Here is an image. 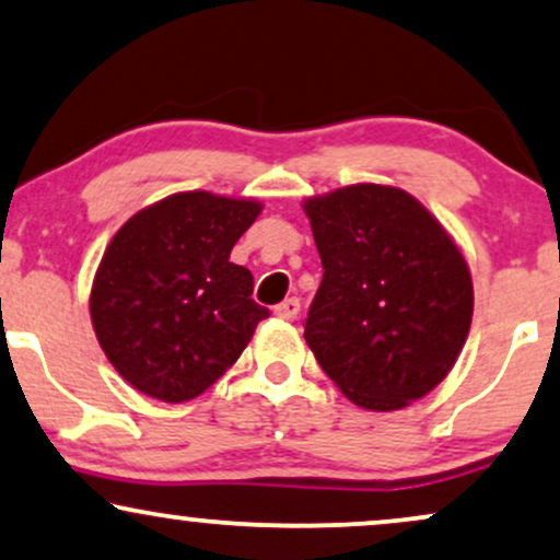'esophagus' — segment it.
Here are the masks:
<instances>
[{"label": "esophagus", "mask_w": 560, "mask_h": 560, "mask_svg": "<svg viewBox=\"0 0 560 560\" xmlns=\"http://www.w3.org/2000/svg\"><path fill=\"white\" fill-rule=\"evenodd\" d=\"M273 313L276 317H281V320H294V317L300 315V300H296V296H289V300L276 304Z\"/></svg>", "instance_id": "obj_1"}]
</instances>
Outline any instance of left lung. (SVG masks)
I'll use <instances>...</instances> for the list:
<instances>
[{
  "label": "left lung",
  "instance_id": "left-lung-1",
  "mask_svg": "<svg viewBox=\"0 0 560 560\" xmlns=\"http://www.w3.org/2000/svg\"><path fill=\"white\" fill-rule=\"evenodd\" d=\"M323 281L304 341L351 402L400 410L455 366L472 320L468 260L439 219L395 186L304 198Z\"/></svg>",
  "mask_w": 560,
  "mask_h": 560
}]
</instances>
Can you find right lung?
<instances>
[{
    "instance_id": "obj_1",
    "label": "right lung",
    "mask_w": 560,
    "mask_h": 560,
    "mask_svg": "<svg viewBox=\"0 0 560 560\" xmlns=\"http://www.w3.org/2000/svg\"><path fill=\"white\" fill-rule=\"evenodd\" d=\"M264 203L183 190L133 214L105 247L92 279L97 343L133 390L194 400L250 343L268 310L253 273L230 260Z\"/></svg>"
}]
</instances>
